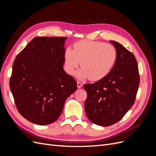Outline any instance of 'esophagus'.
Wrapping results in <instances>:
<instances>
[{
  "mask_svg": "<svg viewBox=\"0 0 156 156\" xmlns=\"http://www.w3.org/2000/svg\"><path fill=\"white\" fill-rule=\"evenodd\" d=\"M77 88H81L83 87V83H81L80 81H77Z\"/></svg>",
  "mask_w": 156,
  "mask_h": 156,
  "instance_id": "34e87169",
  "label": "esophagus"
}]
</instances>
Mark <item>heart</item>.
I'll return each instance as SVG.
<instances>
[{"mask_svg":"<svg viewBox=\"0 0 156 156\" xmlns=\"http://www.w3.org/2000/svg\"><path fill=\"white\" fill-rule=\"evenodd\" d=\"M116 58L117 51L112 45L84 40L75 43L73 50L69 48L66 50L65 68L68 74L72 75L81 62L82 69L76 73V76L81 79L99 81L109 73Z\"/></svg>","mask_w":156,"mask_h":156,"instance_id":"b5f03b06","label":"heart"}]
</instances>
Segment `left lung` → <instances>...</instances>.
Listing matches in <instances>:
<instances>
[{"label": "left lung", "instance_id": "left-lung-1", "mask_svg": "<svg viewBox=\"0 0 156 156\" xmlns=\"http://www.w3.org/2000/svg\"><path fill=\"white\" fill-rule=\"evenodd\" d=\"M115 64L107 76L94 84H86L84 109L88 119L100 126H109L120 120L134 104L139 86L138 64L134 55L115 41Z\"/></svg>", "mask_w": 156, "mask_h": 156}]
</instances>
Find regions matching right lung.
Wrapping results in <instances>:
<instances>
[{
  "label": "right lung",
  "mask_w": 156,
  "mask_h": 156,
  "mask_svg": "<svg viewBox=\"0 0 156 156\" xmlns=\"http://www.w3.org/2000/svg\"><path fill=\"white\" fill-rule=\"evenodd\" d=\"M67 37H36L14 60L10 88L19 112L37 125L53 123L77 82L63 69Z\"/></svg>",
  "instance_id": "add662e5"
}]
</instances>
